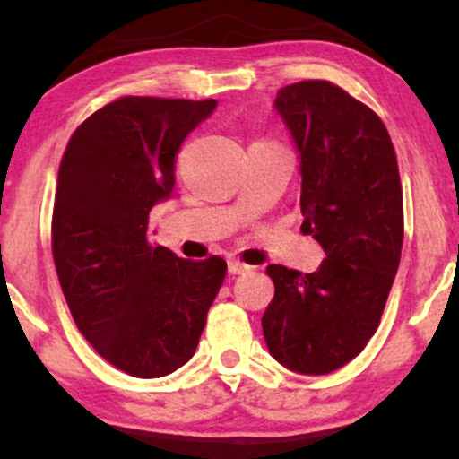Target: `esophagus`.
<instances>
[{
    "label": "esophagus",
    "mask_w": 459,
    "mask_h": 459,
    "mask_svg": "<svg viewBox=\"0 0 459 459\" xmlns=\"http://www.w3.org/2000/svg\"><path fill=\"white\" fill-rule=\"evenodd\" d=\"M229 272L237 276V273H247L250 272V265H246V263L237 261V259H229Z\"/></svg>",
    "instance_id": "34e87169"
}]
</instances>
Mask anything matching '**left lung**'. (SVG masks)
<instances>
[{"mask_svg":"<svg viewBox=\"0 0 459 459\" xmlns=\"http://www.w3.org/2000/svg\"><path fill=\"white\" fill-rule=\"evenodd\" d=\"M273 109L298 149L302 230L325 259L313 273L267 265L263 336L282 367L324 376L380 325L403 244L397 155L380 116L330 82L284 86Z\"/></svg>","mask_w":459,"mask_h":459,"instance_id":"1","label":"left lung"}]
</instances>
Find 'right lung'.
<instances>
[{
    "label": "right lung",
    "mask_w": 459,
    "mask_h": 459,
    "mask_svg": "<svg viewBox=\"0 0 459 459\" xmlns=\"http://www.w3.org/2000/svg\"><path fill=\"white\" fill-rule=\"evenodd\" d=\"M218 101L123 97L75 129L57 172L51 247L68 308L99 356L163 377L196 351L226 263L149 244L175 189V155Z\"/></svg>",
    "instance_id": "1"
}]
</instances>
